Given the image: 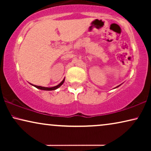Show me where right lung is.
I'll return each instance as SVG.
<instances>
[{
    "mask_svg": "<svg viewBox=\"0 0 151 151\" xmlns=\"http://www.w3.org/2000/svg\"><path fill=\"white\" fill-rule=\"evenodd\" d=\"M64 82H65V79H64L63 81H62L57 86H53V87H44V86H36V85H34L35 87L39 88V89H41V90H45V91H53V90H55L57 89L58 88H59L60 86L62 84L64 83Z\"/></svg>",
    "mask_w": 151,
    "mask_h": 151,
    "instance_id": "obj_1",
    "label": "right lung"
}]
</instances>
